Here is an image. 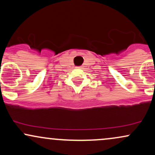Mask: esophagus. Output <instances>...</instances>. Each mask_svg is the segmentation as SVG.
<instances>
[{"instance_id": "34e87169", "label": "esophagus", "mask_w": 155, "mask_h": 155, "mask_svg": "<svg viewBox=\"0 0 155 155\" xmlns=\"http://www.w3.org/2000/svg\"><path fill=\"white\" fill-rule=\"evenodd\" d=\"M79 68H81V67H79Z\"/></svg>"}]
</instances>
